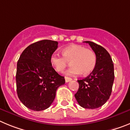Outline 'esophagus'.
Segmentation results:
<instances>
[{"mask_svg": "<svg viewBox=\"0 0 130 130\" xmlns=\"http://www.w3.org/2000/svg\"><path fill=\"white\" fill-rule=\"evenodd\" d=\"M65 82H70L72 80V78H69V77H65Z\"/></svg>", "mask_w": 130, "mask_h": 130, "instance_id": "1", "label": "esophagus"}]
</instances>
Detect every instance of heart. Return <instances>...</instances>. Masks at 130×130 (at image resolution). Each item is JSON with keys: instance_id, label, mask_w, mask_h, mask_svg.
Wrapping results in <instances>:
<instances>
[{"instance_id": "b5f03b06", "label": "heart", "mask_w": 130, "mask_h": 130, "mask_svg": "<svg viewBox=\"0 0 130 130\" xmlns=\"http://www.w3.org/2000/svg\"><path fill=\"white\" fill-rule=\"evenodd\" d=\"M62 54L61 56L53 53L50 58L51 65L57 72H63L70 62L72 67L66 72L67 75H77L81 73L87 75L95 68L96 56L92 49L82 45H72L65 47Z\"/></svg>"}]
</instances>
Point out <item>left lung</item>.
I'll use <instances>...</instances> for the list:
<instances>
[{"label":"left lung","mask_w":130,"mask_h":130,"mask_svg":"<svg viewBox=\"0 0 130 130\" xmlns=\"http://www.w3.org/2000/svg\"><path fill=\"white\" fill-rule=\"evenodd\" d=\"M88 43L96 56L94 69L85 78L78 80L79 88L74 94L84 108L96 109L109 99L114 82V66L110 55L104 47L91 41Z\"/></svg>","instance_id":"obj_1"}]
</instances>
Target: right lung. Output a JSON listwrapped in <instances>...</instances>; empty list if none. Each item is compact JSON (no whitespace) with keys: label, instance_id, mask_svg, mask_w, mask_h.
Segmentation results:
<instances>
[{"label":"right lung","instance_id":"right-lung-1","mask_svg":"<svg viewBox=\"0 0 130 130\" xmlns=\"http://www.w3.org/2000/svg\"><path fill=\"white\" fill-rule=\"evenodd\" d=\"M58 45L57 41L47 39L36 42L24 49L17 61V95L31 110L39 111L50 107L58 88L65 83L50 62Z\"/></svg>","mask_w":130,"mask_h":130}]
</instances>
